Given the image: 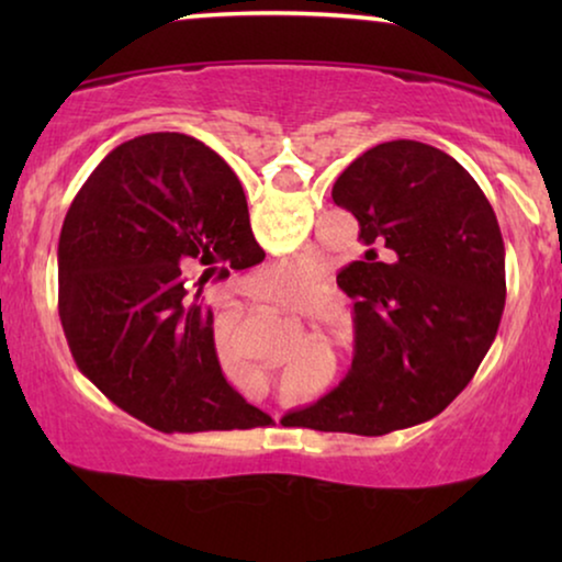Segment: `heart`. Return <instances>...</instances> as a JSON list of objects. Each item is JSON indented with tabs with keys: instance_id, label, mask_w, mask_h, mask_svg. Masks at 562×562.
Here are the masks:
<instances>
[{
	"instance_id": "1",
	"label": "heart",
	"mask_w": 562,
	"mask_h": 562,
	"mask_svg": "<svg viewBox=\"0 0 562 562\" xmlns=\"http://www.w3.org/2000/svg\"><path fill=\"white\" fill-rule=\"evenodd\" d=\"M268 273H271V276H286V273H294V268H291V266H273Z\"/></svg>"
}]
</instances>
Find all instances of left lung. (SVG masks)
Masks as SVG:
<instances>
[{
    "mask_svg": "<svg viewBox=\"0 0 562 562\" xmlns=\"http://www.w3.org/2000/svg\"><path fill=\"white\" fill-rule=\"evenodd\" d=\"M366 256L337 273L352 299L348 375L294 427L386 435L440 414L479 371L502 322L506 279L496 214L473 176L440 148L391 140L337 176Z\"/></svg>",
    "mask_w": 562,
    "mask_h": 562,
    "instance_id": "left-lung-1",
    "label": "left lung"
}]
</instances>
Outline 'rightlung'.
I'll use <instances>...</instances> for the list:
<instances>
[{
  "label": "right lung",
  "instance_id": "obj_1",
  "mask_svg": "<svg viewBox=\"0 0 562 562\" xmlns=\"http://www.w3.org/2000/svg\"><path fill=\"white\" fill-rule=\"evenodd\" d=\"M256 243L225 160L179 133L114 148L64 220L58 312L79 371L158 432L250 429L271 422L229 386L202 283L250 268ZM200 273L194 290L183 288Z\"/></svg>",
  "mask_w": 562,
  "mask_h": 562
}]
</instances>
